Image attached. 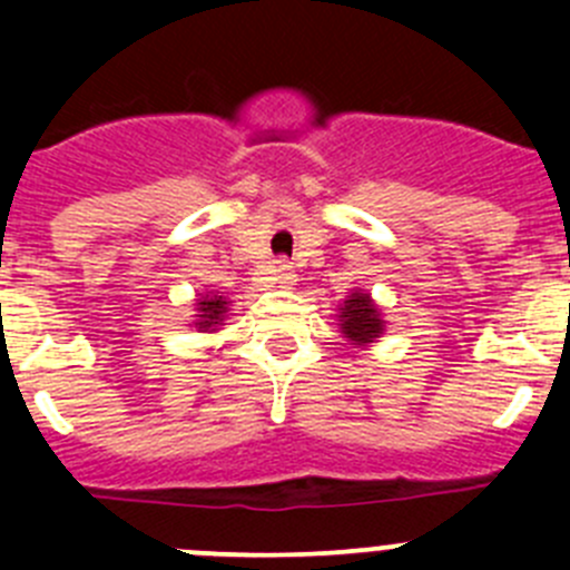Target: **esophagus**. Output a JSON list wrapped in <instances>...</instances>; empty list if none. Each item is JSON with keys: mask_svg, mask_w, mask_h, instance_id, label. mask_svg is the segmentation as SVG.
<instances>
[{"mask_svg": "<svg viewBox=\"0 0 570 570\" xmlns=\"http://www.w3.org/2000/svg\"><path fill=\"white\" fill-rule=\"evenodd\" d=\"M269 278H273L275 284H281V286H292L297 281L295 269H292V264H286V262L269 264Z\"/></svg>", "mask_w": 570, "mask_h": 570, "instance_id": "1", "label": "esophagus"}]
</instances>
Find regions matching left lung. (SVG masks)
I'll use <instances>...</instances> for the list:
<instances>
[{"mask_svg": "<svg viewBox=\"0 0 570 570\" xmlns=\"http://www.w3.org/2000/svg\"><path fill=\"white\" fill-rule=\"evenodd\" d=\"M338 331L355 347H372L377 338L386 331V320H383L381 306L372 301L366 289H353L344 303L338 306Z\"/></svg>", "mask_w": 570, "mask_h": 570, "instance_id": "8db88e82", "label": "left lung"}]
</instances>
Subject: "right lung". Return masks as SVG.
<instances>
[{"mask_svg":"<svg viewBox=\"0 0 570 570\" xmlns=\"http://www.w3.org/2000/svg\"><path fill=\"white\" fill-rule=\"evenodd\" d=\"M232 301L220 292L209 289L195 295V314H193V327H198L200 333H217L220 325H226V314L232 312Z\"/></svg>","mask_w":570,"mask_h":570,"instance_id":"right-lung-1","label":"right lung"}]
</instances>
